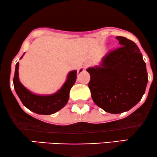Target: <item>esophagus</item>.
Listing matches in <instances>:
<instances>
[{"mask_svg":"<svg viewBox=\"0 0 157 157\" xmlns=\"http://www.w3.org/2000/svg\"><path fill=\"white\" fill-rule=\"evenodd\" d=\"M90 65V63L87 62L85 64H84V67H89Z\"/></svg>","mask_w":157,"mask_h":157,"instance_id":"esophagus-1","label":"esophagus"}]
</instances>
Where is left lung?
Returning a JSON list of instances; mask_svg holds the SVG:
<instances>
[{"instance_id": "1", "label": "left lung", "mask_w": 157, "mask_h": 157, "mask_svg": "<svg viewBox=\"0 0 157 157\" xmlns=\"http://www.w3.org/2000/svg\"><path fill=\"white\" fill-rule=\"evenodd\" d=\"M121 47L104 56L101 66L90 67L88 87L96 105L110 113H121L135 106L145 93L146 65L134 42L117 36Z\"/></svg>"}]
</instances>
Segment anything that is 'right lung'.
I'll use <instances>...</instances> for the list:
<instances>
[{
  "label": "right lung",
  "instance_id": "1",
  "mask_svg": "<svg viewBox=\"0 0 157 157\" xmlns=\"http://www.w3.org/2000/svg\"><path fill=\"white\" fill-rule=\"evenodd\" d=\"M18 67L17 62L13 78L14 87L23 105L29 110L38 114L50 115L59 111L66 105L69 99L70 89L76 81V70L70 72L64 85L57 93L49 96H40L32 93L21 83L18 78Z\"/></svg>",
  "mask_w": 157,
  "mask_h": 157
}]
</instances>
